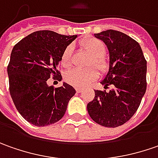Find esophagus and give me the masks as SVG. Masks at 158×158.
<instances>
[{
  "label": "esophagus",
  "instance_id": "1",
  "mask_svg": "<svg viewBox=\"0 0 158 158\" xmlns=\"http://www.w3.org/2000/svg\"><path fill=\"white\" fill-rule=\"evenodd\" d=\"M83 91V88H81V87H76V92L79 94V93H81Z\"/></svg>",
  "mask_w": 158,
  "mask_h": 158
}]
</instances>
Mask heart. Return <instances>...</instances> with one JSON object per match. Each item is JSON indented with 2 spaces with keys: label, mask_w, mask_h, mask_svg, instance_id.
<instances>
[{
  "label": "heart",
  "mask_w": 158,
  "mask_h": 158,
  "mask_svg": "<svg viewBox=\"0 0 158 158\" xmlns=\"http://www.w3.org/2000/svg\"><path fill=\"white\" fill-rule=\"evenodd\" d=\"M81 48L85 52L92 56L89 65H94L101 73H105L109 69V62L104 56L106 53V45L103 42L98 38H88L80 43ZM73 45H68L62 53L60 64L63 67L67 68L72 64L73 57ZM98 72L96 69L75 68L69 71L65 74L66 82L77 87H84L94 81L98 78Z\"/></svg>",
  "instance_id": "1"
}]
</instances>
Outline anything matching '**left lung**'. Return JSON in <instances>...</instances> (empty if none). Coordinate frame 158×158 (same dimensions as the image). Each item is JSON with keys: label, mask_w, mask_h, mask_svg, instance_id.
Listing matches in <instances>:
<instances>
[{"label": "left lung", "mask_w": 158, "mask_h": 158, "mask_svg": "<svg viewBox=\"0 0 158 158\" xmlns=\"http://www.w3.org/2000/svg\"><path fill=\"white\" fill-rule=\"evenodd\" d=\"M109 52V69L101 82L109 92L95 90L87 104L90 117L101 126L116 128L133 116L146 92L147 61L137 42L123 32L107 30L94 34Z\"/></svg>", "instance_id": "obj_1"}]
</instances>
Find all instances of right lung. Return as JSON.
<instances>
[{
  "label": "right lung",
  "instance_id": "right-lung-1",
  "mask_svg": "<svg viewBox=\"0 0 158 158\" xmlns=\"http://www.w3.org/2000/svg\"><path fill=\"white\" fill-rule=\"evenodd\" d=\"M78 35L39 30L18 42L8 65L9 93L17 111L27 122L44 127L58 122L76 91L70 85L54 88L47 80H61L57 70L64 50Z\"/></svg>",
  "mask_w": 158,
  "mask_h": 158
}]
</instances>
